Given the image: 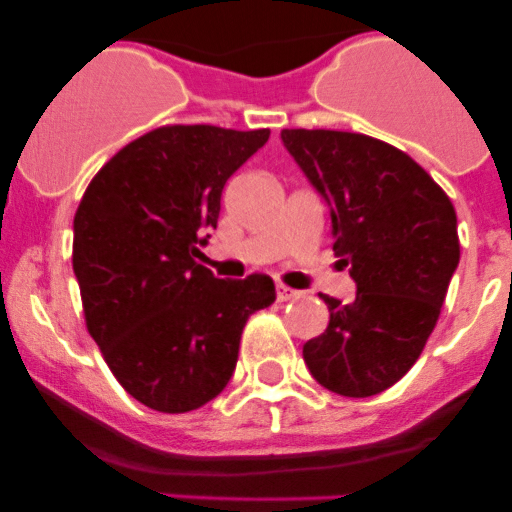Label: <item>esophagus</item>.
<instances>
[{"instance_id":"1","label":"esophagus","mask_w":512,"mask_h":512,"mask_svg":"<svg viewBox=\"0 0 512 512\" xmlns=\"http://www.w3.org/2000/svg\"><path fill=\"white\" fill-rule=\"evenodd\" d=\"M297 297H299L297 289L285 287V285H277V299H280V302H289V299H297Z\"/></svg>"}]
</instances>
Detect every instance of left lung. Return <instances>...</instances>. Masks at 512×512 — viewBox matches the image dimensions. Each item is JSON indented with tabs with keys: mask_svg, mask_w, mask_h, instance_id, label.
Returning <instances> with one entry per match:
<instances>
[{
	"mask_svg": "<svg viewBox=\"0 0 512 512\" xmlns=\"http://www.w3.org/2000/svg\"><path fill=\"white\" fill-rule=\"evenodd\" d=\"M282 143L327 200L334 255L356 282L349 304L319 294L329 324L304 344V364L339 396L381 394L436 327L461 260L456 210L414 158L379 138L285 128Z\"/></svg>",
	"mask_w": 512,
	"mask_h": 512,
	"instance_id": "8db88e82",
	"label": "left lung"
}]
</instances>
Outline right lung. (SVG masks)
Segmentation results:
<instances>
[{"label": "right lung", "mask_w": 512, "mask_h": 512, "mask_svg": "<svg viewBox=\"0 0 512 512\" xmlns=\"http://www.w3.org/2000/svg\"><path fill=\"white\" fill-rule=\"evenodd\" d=\"M267 138V128L160 126L121 148L81 198L74 275L86 327L148 409L185 414L215 399L250 314L275 302L267 275L218 280L198 262L227 178Z\"/></svg>", "instance_id": "right-lung-1"}]
</instances>
